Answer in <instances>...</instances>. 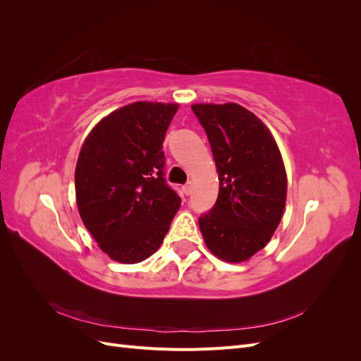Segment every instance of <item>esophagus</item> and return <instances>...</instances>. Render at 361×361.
Segmentation results:
<instances>
[{
	"label": "esophagus",
	"mask_w": 361,
	"mask_h": 361,
	"mask_svg": "<svg viewBox=\"0 0 361 361\" xmlns=\"http://www.w3.org/2000/svg\"><path fill=\"white\" fill-rule=\"evenodd\" d=\"M191 190H192V183L191 182L187 183V185H183V187H182V191L185 192V195H190Z\"/></svg>",
	"instance_id": "esophagus-1"
}]
</instances>
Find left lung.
Here are the masks:
<instances>
[{
  "instance_id": "1",
  "label": "left lung",
  "mask_w": 361,
  "mask_h": 361,
  "mask_svg": "<svg viewBox=\"0 0 361 361\" xmlns=\"http://www.w3.org/2000/svg\"><path fill=\"white\" fill-rule=\"evenodd\" d=\"M206 130L220 191L215 206L199 218L207 250L228 264H241L264 248L280 224L288 178L268 126L247 108L192 104Z\"/></svg>"
}]
</instances>
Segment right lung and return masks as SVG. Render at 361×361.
Here are the masks:
<instances>
[{
	"mask_svg": "<svg viewBox=\"0 0 361 361\" xmlns=\"http://www.w3.org/2000/svg\"><path fill=\"white\" fill-rule=\"evenodd\" d=\"M178 108L128 104L101 118L81 146L76 206L97 247L118 264L154 255L180 207V197L162 178V141Z\"/></svg>",
	"mask_w": 361,
	"mask_h": 361,
	"instance_id": "obj_1",
	"label": "right lung"
}]
</instances>
